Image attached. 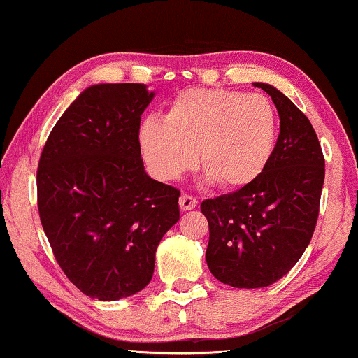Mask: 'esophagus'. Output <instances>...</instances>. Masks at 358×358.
Returning <instances> with one entry per match:
<instances>
[{
  "label": "esophagus",
  "mask_w": 358,
  "mask_h": 358,
  "mask_svg": "<svg viewBox=\"0 0 358 358\" xmlns=\"http://www.w3.org/2000/svg\"><path fill=\"white\" fill-rule=\"evenodd\" d=\"M179 205H180V208H182V210H194V208H197L199 202H197V199L194 197V195L182 194V195H180V199H179Z\"/></svg>",
  "instance_id": "1"
}]
</instances>
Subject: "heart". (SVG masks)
<instances>
[{
	"instance_id": "heart-1",
	"label": "heart",
	"mask_w": 358,
	"mask_h": 358,
	"mask_svg": "<svg viewBox=\"0 0 358 358\" xmlns=\"http://www.w3.org/2000/svg\"><path fill=\"white\" fill-rule=\"evenodd\" d=\"M277 135L278 115L266 96L192 87L171 102L166 120L141 122L138 141L161 180L179 179L200 158L210 182L239 190L266 171Z\"/></svg>"
}]
</instances>
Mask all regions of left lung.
Listing matches in <instances>:
<instances>
[{
  "mask_svg": "<svg viewBox=\"0 0 358 358\" xmlns=\"http://www.w3.org/2000/svg\"><path fill=\"white\" fill-rule=\"evenodd\" d=\"M280 134L267 168L248 187L203 200L210 272L236 288H262L287 275L315 233L324 184V156L308 117L266 83Z\"/></svg>",
  "mask_w": 358,
  "mask_h": 358,
  "instance_id": "8db88e82",
  "label": "left lung"
}]
</instances>
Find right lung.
<instances>
[{
    "instance_id": "1",
    "label": "right lung",
    "mask_w": 358,
    "mask_h": 358,
    "mask_svg": "<svg viewBox=\"0 0 358 358\" xmlns=\"http://www.w3.org/2000/svg\"><path fill=\"white\" fill-rule=\"evenodd\" d=\"M155 92L94 85L53 127L37 169V205L58 266L91 298L115 301L148 285L156 248L179 220L173 185L145 173L140 120Z\"/></svg>"
}]
</instances>
